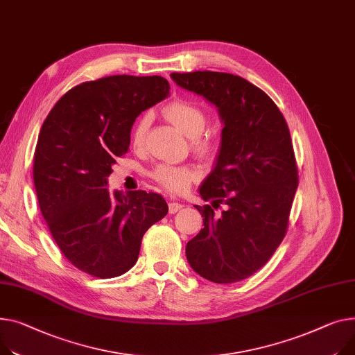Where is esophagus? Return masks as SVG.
Wrapping results in <instances>:
<instances>
[{"instance_id": "34e87169", "label": "esophagus", "mask_w": 355, "mask_h": 355, "mask_svg": "<svg viewBox=\"0 0 355 355\" xmlns=\"http://www.w3.org/2000/svg\"><path fill=\"white\" fill-rule=\"evenodd\" d=\"M182 208V204L177 202V201H170L168 204V209H170V214H175L177 211H180Z\"/></svg>"}]
</instances>
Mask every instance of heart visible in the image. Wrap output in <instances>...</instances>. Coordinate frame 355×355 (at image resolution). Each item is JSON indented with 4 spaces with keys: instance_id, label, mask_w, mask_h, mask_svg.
<instances>
[{
    "instance_id": "b5f03b06",
    "label": "heart",
    "mask_w": 355,
    "mask_h": 355,
    "mask_svg": "<svg viewBox=\"0 0 355 355\" xmlns=\"http://www.w3.org/2000/svg\"><path fill=\"white\" fill-rule=\"evenodd\" d=\"M162 114L167 120L174 124L182 134L193 138L194 148L198 153L208 154L216 148V141L211 135H201L205 124L207 115L204 110L190 100H174L162 108ZM148 121L143 116L135 123L131 131V146L141 148L144 144ZM198 173L190 167L181 165L161 164L153 171V178L161 184L165 190L180 194L184 193L193 181H196Z\"/></svg>"
}]
</instances>
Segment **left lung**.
I'll return each instance as SVG.
<instances>
[{"instance_id": "obj_1", "label": "left lung", "mask_w": 355, "mask_h": 355, "mask_svg": "<svg viewBox=\"0 0 355 355\" xmlns=\"http://www.w3.org/2000/svg\"><path fill=\"white\" fill-rule=\"evenodd\" d=\"M171 78L214 104L224 121L217 165L200 188L213 207L196 205L204 228L185 254L197 274L231 284L263 268L287 234L298 187L290 130L267 94L239 76L194 71Z\"/></svg>"}]
</instances>
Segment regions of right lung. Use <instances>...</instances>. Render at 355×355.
Instances as JSON below:
<instances>
[{"mask_svg": "<svg viewBox=\"0 0 355 355\" xmlns=\"http://www.w3.org/2000/svg\"><path fill=\"white\" fill-rule=\"evenodd\" d=\"M168 94L159 76H111L71 88L45 118L33 165L37 200L62 255L83 272H127L146 231L167 216L157 193L105 187L116 158L128 153L135 118Z\"/></svg>", "mask_w": 355, "mask_h": 355, "instance_id": "obj_1", "label": "right lung"}]
</instances>
